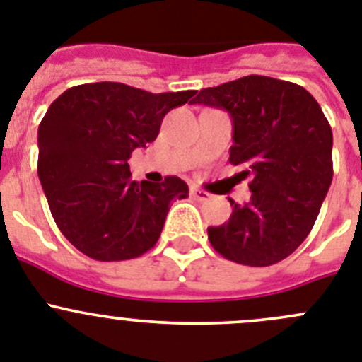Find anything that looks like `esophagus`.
<instances>
[{
    "label": "esophagus",
    "mask_w": 362,
    "mask_h": 362,
    "mask_svg": "<svg viewBox=\"0 0 362 362\" xmlns=\"http://www.w3.org/2000/svg\"><path fill=\"white\" fill-rule=\"evenodd\" d=\"M191 194H193L198 202H207L211 198V194L207 193V191H204V189H198V187L191 189Z\"/></svg>",
    "instance_id": "1"
}]
</instances>
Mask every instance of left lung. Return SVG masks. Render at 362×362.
I'll return each instance as SVG.
<instances>
[{
	"instance_id": "8db88e82",
	"label": "left lung",
	"mask_w": 362,
	"mask_h": 362,
	"mask_svg": "<svg viewBox=\"0 0 362 362\" xmlns=\"http://www.w3.org/2000/svg\"><path fill=\"white\" fill-rule=\"evenodd\" d=\"M191 104L227 110L234 146L229 162L252 175L250 200L220 227H209L218 254L240 265L269 267L308 236L334 177L332 128L303 86L265 76L204 88Z\"/></svg>"
}]
</instances>
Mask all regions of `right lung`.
<instances>
[{"label": "right lung", "mask_w": 362, "mask_h": 362, "mask_svg": "<svg viewBox=\"0 0 362 362\" xmlns=\"http://www.w3.org/2000/svg\"><path fill=\"white\" fill-rule=\"evenodd\" d=\"M194 93L88 83L50 104L37 132V175L59 230L88 258H139L158 242L169 205L187 197V184L178 177L139 184L128 158Z\"/></svg>", "instance_id": "add662e5"}]
</instances>
